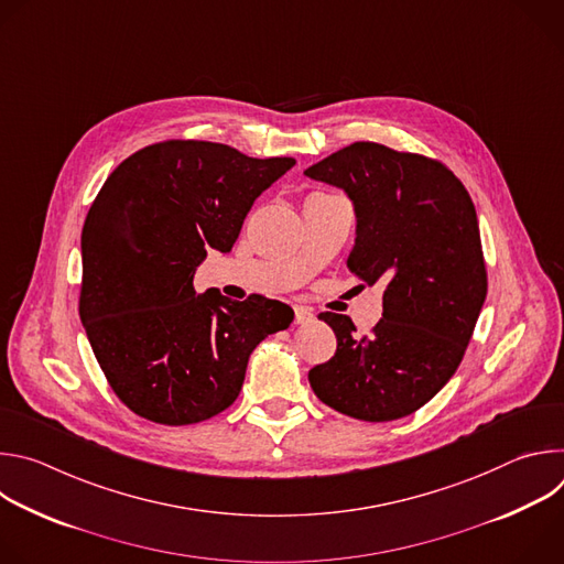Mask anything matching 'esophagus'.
Instances as JSON below:
<instances>
[{"mask_svg":"<svg viewBox=\"0 0 564 564\" xmlns=\"http://www.w3.org/2000/svg\"><path fill=\"white\" fill-rule=\"evenodd\" d=\"M312 318H314L312 307H307V305H296L294 307V324H310Z\"/></svg>","mask_w":564,"mask_h":564,"instance_id":"1","label":"esophagus"}]
</instances>
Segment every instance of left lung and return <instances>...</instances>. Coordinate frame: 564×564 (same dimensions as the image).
<instances>
[{"label":"left lung","mask_w":564,"mask_h":564,"mask_svg":"<svg viewBox=\"0 0 564 564\" xmlns=\"http://www.w3.org/2000/svg\"><path fill=\"white\" fill-rule=\"evenodd\" d=\"M341 187L357 214L346 261L361 288L386 285L370 335L335 312V357L310 370L326 406L364 422L420 411L455 375L487 299V263L473 200L435 158L352 142L305 170Z\"/></svg>","instance_id":"8db88e82"}]
</instances>
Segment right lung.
Here are the masks:
<instances>
[{
  "label": "right lung",
  "mask_w": 564,
  "mask_h": 564,
  "mask_svg": "<svg viewBox=\"0 0 564 564\" xmlns=\"http://www.w3.org/2000/svg\"><path fill=\"white\" fill-rule=\"evenodd\" d=\"M294 158L205 140L149 144L111 172L83 227L79 318L122 404L165 426L234 404L252 350L294 312L265 296L194 290L207 248L229 252L254 200Z\"/></svg>",
  "instance_id": "right-lung-1"
}]
</instances>
